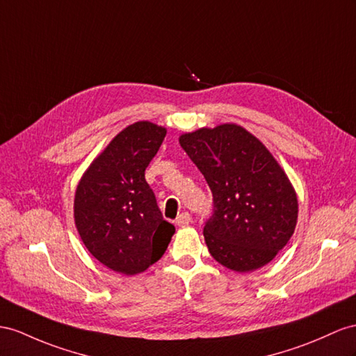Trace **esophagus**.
I'll return each instance as SVG.
<instances>
[{
    "label": "esophagus",
    "instance_id": "34e87169",
    "mask_svg": "<svg viewBox=\"0 0 356 356\" xmlns=\"http://www.w3.org/2000/svg\"><path fill=\"white\" fill-rule=\"evenodd\" d=\"M193 221V218H191V215L188 212H184L180 213L177 218H176V224L179 227H185V225H189V222Z\"/></svg>",
    "mask_w": 356,
    "mask_h": 356
}]
</instances>
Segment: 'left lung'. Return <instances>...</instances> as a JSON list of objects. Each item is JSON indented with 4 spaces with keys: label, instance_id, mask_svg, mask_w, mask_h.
Segmentation results:
<instances>
[{
    "label": "left lung",
    "instance_id": "left-lung-1",
    "mask_svg": "<svg viewBox=\"0 0 356 356\" xmlns=\"http://www.w3.org/2000/svg\"><path fill=\"white\" fill-rule=\"evenodd\" d=\"M213 195L204 225L212 257L236 272L256 270L290 241L298 197L272 153L242 126L225 123L180 135Z\"/></svg>",
    "mask_w": 356,
    "mask_h": 356
}]
</instances>
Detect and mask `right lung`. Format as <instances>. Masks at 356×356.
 Listing matches in <instances>:
<instances>
[{
	"label": "right lung",
	"instance_id": "right-lung-1",
	"mask_svg": "<svg viewBox=\"0 0 356 356\" xmlns=\"http://www.w3.org/2000/svg\"><path fill=\"white\" fill-rule=\"evenodd\" d=\"M165 135V127L150 122L127 126L90 163L76 186L74 216L86 248L124 275L158 261L176 232L162 218L144 177Z\"/></svg>",
	"mask_w": 356,
	"mask_h": 356
}]
</instances>
